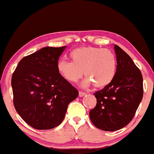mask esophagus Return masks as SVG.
<instances>
[{
    "label": "esophagus",
    "instance_id": "1",
    "mask_svg": "<svg viewBox=\"0 0 154 154\" xmlns=\"http://www.w3.org/2000/svg\"><path fill=\"white\" fill-rule=\"evenodd\" d=\"M85 94H86L85 92H82V91L79 92V97H83V96H85Z\"/></svg>",
    "mask_w": 154,
    "mask_h": 154
}]
</instances>
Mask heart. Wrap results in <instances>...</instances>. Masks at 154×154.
<instances>
[{
  "label": "heart",
  "mask_w": 154,
  "mask_h": 154,
  "mask_svg": "<svg viewBox=\"0 0 154 154\" xmlns=\"http://www.w3.org/2000/svg\"><path fill=\"white\" fill-rule=\"evenodd\" d=\"M71 62L60 60L57 62L59 73L67 81L75 83L84 74L83 88L94 83L97 88L106 86L116 73V59L111 50L95 47L78 48L71 52Z\"/></svg>",
  "instance_id": "obj_1"
}]
</instances>
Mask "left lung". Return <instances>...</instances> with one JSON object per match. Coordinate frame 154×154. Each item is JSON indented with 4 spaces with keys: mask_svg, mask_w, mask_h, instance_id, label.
<instances>
[{
    "mask_svg": "<svg viewBox=\"0 0 154 154\" xmlns=\"http://www.w3.org/2000/svg\"><path fill=\"white\" fill-rule=\"evenodd\" d=\"M116 73L112 81L96 92V106L89 114L92 123L104 131H116L133 119L143 97V78L131 57L115 45Z\"/></svg>",
    "mask_w": 154,
    "mask_h": 154,
    "instance_id": "8db88e82",
    "label": "left lung"
}]
</instances>
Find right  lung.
Here are the masks:
<instances>
[{
  "label": "right lung",
  "instance_id": "right-lung-1",
  "mask_svg": "<svg viewBox=\"0 0 154 154\" xmlns=\"http://www.w3.org/2000/svg\"><path fill=\"white\" fill-rule=\"evenodd\" d=\"M66 46L45 47L21 60L12 74L14 106L22 119L37 130L60 125L79 91L57 70Z\"/></svg>",
  "mask_w": 154,
  "mask_h": 154
}]
</instances>
